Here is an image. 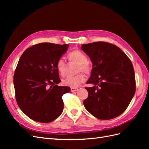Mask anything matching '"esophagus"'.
Segmentation results:
<instances>
[{
  "mask_svg": "<svg viewBox=\"0 0 149 149\" xmlns=\"http://www.w3.org/2000/svg\"><path fill=\"white\" fill-rule=\"evenodd\" d=\"M78 90V89L76 88H71V92L77 91Z\"/></svg>",
  "mask_w": 149,
  "mask_h": 149,
  "instance_id": "1",
  "label": "esophagus"
}]
</instances>
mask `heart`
Segmentation results:
<instances>
[{"mask_svg": "<svg viewBox=\"0 0 149 149\" xmlns=\"http://www.w3.org/2000/svg\"><path fill=\"white\" fill-rule=\"evenodd\" d=\"M68 60L70 62L77 63L76 68V72L78 73L73 76H68L63 80V83L64 85L71 88L78 87L85 79V76L81 71L85 73H88L90 71V65L87 61V57L85 54L79 50H74L69 53ZM56 68L60 74L62 76H65L67 73L68 66L64 60L61 57L56 62Z\"/></svg>", "mask_w": 149, "mask_h": 149, "instance_id": "b5f03b06", "label": "heart"}]
</instances>
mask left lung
Returning <instances> with one entry per match:
<instances>
[{
    "mask_svg": "<svg viewBox=\"0 0 149 149\" xmlns=\"http://www.w3.org/2000/svg\"><path fill=\"white\" fill-rule=\"evenodd\" d=\"M81 49L93 63L85 88L88 97L84 106L95 118L109 120L123 114L136 92V79L131 61L114 45L97 42L82 45Z\"/></svg>",
    "mask_w": 149,
    "mask_h": 149,
    "instance_id": "1",
    "label": "left lung"
}]
</instances>
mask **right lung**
<instances>
[{
  "label": "right lung",
  "instance_id": "obj_1",
  "mask_svg": "<svg viewBox=\"0 0 149 149\" xmlns=\"http://www.w3.org/2000/svg\"><path fill=\"white\" fill-rule=\"evenodd\" d=\"M69 44L42 43L27 48L20 58L13 76L17 104L29 118L48 123L62 113L63 94L68 86H59L61 80L56 62Z\"/></svg>",
  "mask_w": 149,
  "mask_h": 149
}]
</instances>
